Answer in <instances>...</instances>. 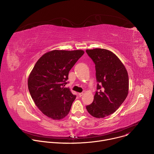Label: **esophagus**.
Returning a JSON list of instances; mask_svg holds the SVG:
<instances>
[{
	"label": "esophagus",
	"mask_w": 154,
	"mask_h": 154,
	"mask_svg": "<svg viewBox=\"0 0 154 154\" xmlns=\"http://www.w3.org/2000/svg\"><path fill=\"white\" fill-rule=\"evenodd\" d=\"M83 95V93H80L79 94V97H82Z\"/></svg>",
	"instance_id": "34e87169"
}]
</instances>
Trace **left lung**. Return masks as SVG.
<instances>
[{"label": "left lung", "mask_w": 154, "mask_h": 154, "mask_svg": "<svg viewBox=\"0 0 154 154\" xmlns=\"http://www.w3.org/2000/svg\"><path fill=\"white\" fill-rule=\"evenodd\" d=\"M96 66L98 82L93 103L86 108L91 116L103 118L115 113L128 93V76L125 67L112 51L96 48L86 49Z\"/></svg>", "instance_id": "left-lung-1"}]
</instances>
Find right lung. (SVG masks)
<instances>
[{"label": "right lung", "mask_w": 154, "mask_h": 154, "mask_svg": "<svg viewBox=\"0 0 154 154\" xmlns=\"http://www.w3.org/2000/svg\"><path fill=\"white\" fill-rule=\"evenodd\" d=\"M83 50H54L42 55L28 78L30 94L39 110L49 118L66 116L76 96L67 84L69 71L83 55Z\"/></svg>", "instance_id": "1"}]
</instances>
